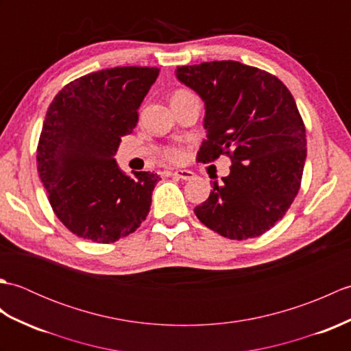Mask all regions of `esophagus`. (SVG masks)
Instances as JSON below:
<instances>
[{
    "mask_svg": "<svg viewBox=\"0 0 351 351\" xmlns=\"http://www.w3.org/2000/svg\"><path fill=\"white\" fill-rule=\"evenodd\" d=\"M171 176H175V178H178V180H182V181L195 180V173H193V171H190V170H176V171H173V173H171Z\"/></svg>",
    "mask_w": 351,
    "mask_h": 351,
    "instance_id": "obj_1",
    "label": "esophagus"
}]
</instances>
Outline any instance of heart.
Wrapping results in <instances>:
<instances>
[{"mask_svg": "<svg viewBox=\"0 0 351 351\" xmlns=\"http://www.w3.org/2000/svg\"><path fill=\"white\" fill-rule=\"evenodd\" d=\"M176 93H187V92L180 90V92H176ZM176 93H175V95H176ZM166 156H167L169 160H171V161H176V160L181 158V152H180V151H175V149H170V151H167Z\"/></svg>", "mask_w": 351, "mask_h": 351, "instance_id": "b5f03b06", "label": "heart"}]
</instances>
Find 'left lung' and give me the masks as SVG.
<instances>
[{
  "mask_svg": "<svg viewBox=\"0 0 351 351\" xmlns=\"http://www.w3.org/2000/svg\"><path fill=\"white\" fill-rule=\"evenodd\" d=\"M176 78L205 104L197 161L229 155L230 171L195 214L230 240L267 232L293 204L306 161V134L293 95L271 73L234 60L178 66Z\"/></svg>",
  "mask_w": 351,
  "mask_h": 351,
  "instance_id": "left-lung-1",
  "label": "left lung"
}]
</instances>
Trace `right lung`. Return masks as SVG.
I'll list each match as a JSON object with an SVG mask.
<instances>
[{
    "label": "right lung",
    "mask_w": 351,
    "mask_h": 351,
    "mask_svg": "<svg viewBox=\"0 0 351 351\" xmlns=\"http://www.w3.org/2000/svg\"><path fill=\"white\" fill-rule=\"evenodd\" d=\"M160 69L125 66L87 73L56 95L43 121L37 170L56 215L72 234L114 243L146 219L161 178L125 175L114 160L138 122Z\"/></svg>",
    "instance_id": "right-lung-1"
}]
</instances>
